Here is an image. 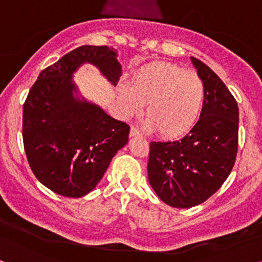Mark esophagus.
<instances>
[{"label":"esophagus","instance_id":"obj_1","mask_svg":"<svg viewBox=\"0 0 262 262\" xmlns=\"http://www.w3.org/2000/svg\"><path fill=\"white\" fill-rule=\"evenodd\" d=\"M129 135H130V137H142L141 132L139 130L138 128H134V127L130 128V133H129Z\"/></svg>","mask_w":262,"mask_h":262}]
</instances>
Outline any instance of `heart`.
Listing matches in <instances>:
<instances>
[{
    "instance_id": "obj_1",
    "label": "heart",
    "mask_w": 262,
    "mask_h": 262,
    "mask_svg": "<svg viewBox=\"0 0 262 262\" xmlns=\"http://www.w3.org/2000/svg\"><path fill=\"white\" fill-rule=\"evenodd\" d=\"M125 116H139L146 104V127L164 138H179L196 122L205 102V85L195 73L173 63H152L135 75L130 89L118 93Z\"/></svg>"
}]
</instances>
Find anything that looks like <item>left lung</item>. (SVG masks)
<instances>
[{
  "instance_id": "1",
  "label": "left lung",
  "mask_w": 262,
  "mask_h": 262,
  "mask_svg": "<svg viewBox=\"0 0 262 262\" xmlns=\"http://www.w3.org/2000/svg\"><path fill=\"white\" fill-rule=\"evenodd\" d=\"M205 85L200 118L186 137L149 144L148 182L162 201L189 208L212 196L231 172L238 147V106L210 67L190 57Z\"/></svg>"
}]
</instances>
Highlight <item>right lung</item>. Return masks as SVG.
Instances as JSON below:
<instances>
[{"instance_id":"1","label":"right lung","mask_w":262,"mask_h":262,"mask_svg":"<svg viewBox=\"0 0 262 262\" xmlns=\"http://www.w3.org/2000/svg\"><path fill=\"white\" fill-rule=\"evenodd\" d=\"M117 50L82 45L40 72L24 104L23 140L31 170L41 184L62 196L81 198L96 188L128 142L129 125L78 96L73 74L96 66L117 85Z\"/></svg>"}]
</instances>
